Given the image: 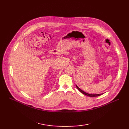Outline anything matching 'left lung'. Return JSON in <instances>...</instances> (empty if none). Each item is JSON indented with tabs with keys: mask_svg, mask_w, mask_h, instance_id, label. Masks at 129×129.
Segmentation results:
<instances>
[{
	"mask_svg": "<svg viewBox=\"0 0 129 129\" xmlns=\"http://www.w3.org/2000/svg\"><path fill=\"white\" fill-rule=\"evenodd\" d=\"M76 86L77 87V88L78 89V90L80 92H82V93L85 94V95H86V96H89V97H97V96H100V95H101V94H102V93H100V94H90V93H88L84 91L83 90H82L81 89H80L79 88L77 85H76Z\"/></svg>",
	"mask_w": 129,
	"mask_h": 129,
	"instance_id": "obj_1",
	"label": "left lung"
}]
</instances>
